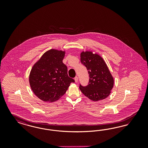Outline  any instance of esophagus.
Returning a JSON list of instances; mask_svg holds the SVG:
<instances>
[{"mask_svg":"<svg viewBox=\"0 0 148 148\" xmlns=\"http://www.w3.org/2000/svg\"><path fill=\"white\" fill-rule=\"evenodd\" d=\"M74 80H75V82H77L78 81V77H77V76H75V78H74Z\"/></svg>","mask_w":148,"mask_h":148,"instance_id":"obj_1","label":"esophagus"}]
</instances>
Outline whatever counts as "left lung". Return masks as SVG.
I'll list each match as a JSON object with an SVG mask.
<instances>
[{
  "instance_id": "obj_1",
  "label": "left lung",
  "mask_w": 148,
  "mask_h": 148,
  "mask_svg": "<svg viewBox=\"0 0 148 148\" xmlns=\"http://www.w3.org/2000/svg\"><path fill=\"white\" fill-rule=\"evenodd\" d=\"M80 60L87 68L90 77L88 85L80 84L81 92L94 101L106 98L111 93L114 80L103 58L92 51H82Z\"/></svg>"
}]
</instances>
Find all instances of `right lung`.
I'll list each match as a JSON object with an SVG mask.
<instances>
[{"label":"right lung","instance_id":"1","mask_svg":"<svg viewBox=\"0 0 148 148\" xmlns=\"http://www.w3.org/2000/svg\"><path fill=\"white\" fill-rule=\"evenodd\" d=\"M65 51L51 49L45 52L34 65L29 75L31 88L40 100L54 102L66 93L75 81L68 75L63 63Z\"/></svg>","mask_w":148,"mask_h":148}]
</instances>
